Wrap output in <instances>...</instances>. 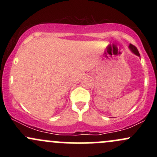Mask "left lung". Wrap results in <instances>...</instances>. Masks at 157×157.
Wrapping results in <instances>:
<instances>
[{
    "label": "left lung",
    "instance_id": "obj_1",
    "mask_svg": "<svg viewBox=\"0 0 157 157\" xmlns=\"http://www.w3.org/2000/svg\"><path fill=\"white\" fill-rule=\"evenodd\" d=\"M128 48H129V49H130L131 51V52H133V53H134V55H136V56H138V57H140V53H139L137 48L135 47L134 45H132V44H129Z\"/></svg>",
    "mask_w": 157,
    "mask_h": 157
}]
</instances>
